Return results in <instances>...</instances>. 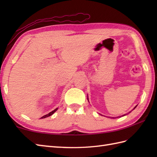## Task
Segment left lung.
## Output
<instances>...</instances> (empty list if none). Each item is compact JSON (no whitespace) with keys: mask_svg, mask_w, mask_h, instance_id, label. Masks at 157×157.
Listing matches in <instances>:
<instances>
[{"mask_svg":"<svg viewBox=\"0 0 157 157\" xmlns=\"http://www.w3.org/2000/svg\"><path fill=\"white\" fill-rule=\"evenodd\" d=\"M136 106H135V107H134V109H136ZM125 115H126V114H125ZM123 115V116H124V115Z\"/></svg>","mask_w":157,"mask_h":157,"instance_id":"obj_1","label":"left lung"}]
</instances>
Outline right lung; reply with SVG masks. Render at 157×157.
<instances>
[{
  "instance_id": "1",
  "label": "right lung",
  "mask_w": 157,
  "mask_h": 157,
  "mask_svg": "<svg viewBox=\"0 0 157 157\" xmlns=\"http://www.w3.org/2000/svg\"><path fill=\"white\" fill-rule=\"evenodd\" d=\"M58 109L56 108V109H55L54 111H51V112H50L48 114H47V115H44L43 117H42L40 118V119H44V118H46V117H50L51 115H52L53 113H54L55 111H56V110H57Z\"/></svg>"
}]
</instances>
